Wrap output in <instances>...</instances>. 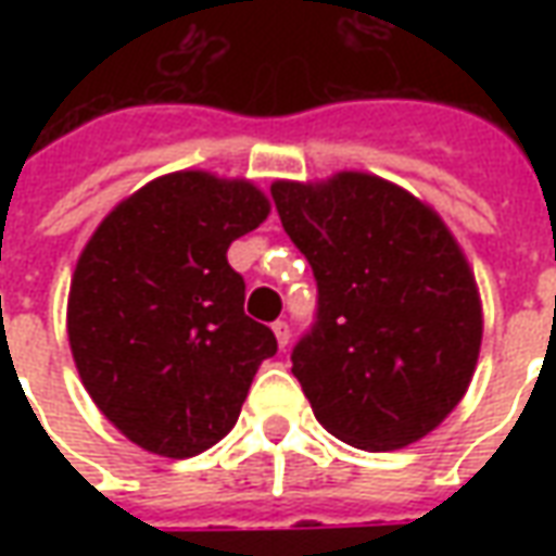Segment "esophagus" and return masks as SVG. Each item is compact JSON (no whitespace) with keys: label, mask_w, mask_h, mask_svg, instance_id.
I'll return each instance as SVG.
<instances>
[{"label":"esophagus","mask_w":556,"mask_h":556,"mask_svg":"<svg viewBox=\"0 0 556 556\" xmlns=\"http://www.w3.org/2000/svg\"><path fill=\"white\" fill-rule=\"evenodd\" d=\"M274 337H277L279 349H286V345H289V339H291L289 321H274Z\"/></svg>","instance_id":"esophagus-1"}]
</instances>
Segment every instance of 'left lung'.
Segmentation results:
<instances>
[{"mask_svg": "<svg viewBox=\"0 0 556 556\" xmlns=\"http://www.w3.org/2000/svg\"><path fill=\"white\" fill-rule=\"evenodd\" d=\"M318 279L291 372L315 419L369 453L402 450L465 399L482 345L473 267L441 214L372 172L270 184Z\"/></svg>", "mask_w": 556, "mask_h": 556, "instance_id": "obj_1", "label": "left lung"}]
</instances>
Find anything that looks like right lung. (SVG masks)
<instances>
[{"label": "right lung", "instance_id": "right-lung-1", "mask_svg": "<svg viewBox=\"0 0 556 556\" xmlns=\"http://www.w3.org/2000/svg\"><path fill=\"white\" fill-rule=\"evenodd\" d=\"M270 199L250 178L160 175L98 223L71 277L67 342L83 387L127 441L190 458L238 422L270 327L243 315L231 241Z\"/></svg>", "mask_w": 556, "mask_h": 556}]
</instances>
